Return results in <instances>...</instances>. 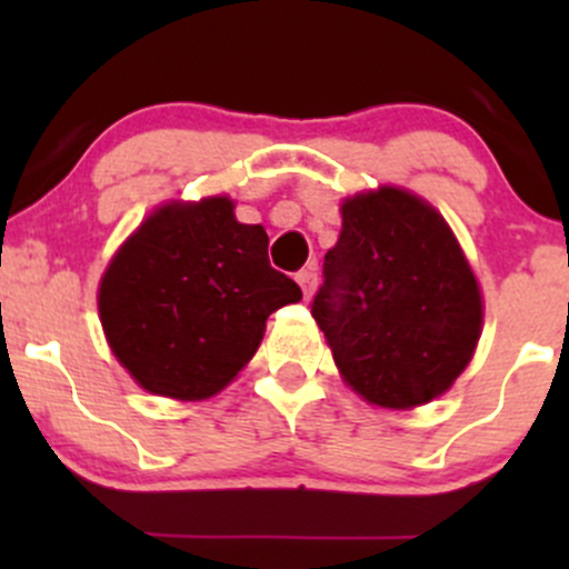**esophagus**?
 Instances as JSON below:
<instances>
[{"label":"esophagus","instance_id":"34e87169","mask_svg":"<svg viewBox=\"0 0 569 569\" xmlns=\"http://www.w3.org/2000/svg\"><path fill=\"white\" fill-rule=\"evenodd\" d=\"M297 283H300L302 295H306V300H308V297L317 291V269H313V267L300 269V272H297Z\"/></svg>","mask_w":569,"mask_h":569}]
</instances>
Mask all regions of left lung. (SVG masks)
Wrapping results in <instances>:
<instances>
[{
	"label": "left lung",
	"instance_id": "obj_1",
	"mask_svg": "<svg viewBox=\"0 0 569 569\" xmlns=\"http://www.w3.org/2000/svg\"><path fill=\"white\" fill-rule=\"evenodd\" d=\"M311 313L360 399L412 410L468 369L485 297L446 217L421 194L382 183L341 200V237L325 256Z\"/></svg>",
	"mask_w": 569,
	"mask_h": 569
}]
</instances>
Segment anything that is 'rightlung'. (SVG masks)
Instances as JSON below:
<instances>
[{"instance_id":"1","label":"right lung","mask_w":569,"mask_h":569,"mask_svg":"<svg viewBox=\"0 0 569 569\" xmlns=\"http://www.w3.org/2000/svg\"><path fill=\"white\" fill-rule=\"evenodd\" d=\"M228 194L164 200L109 258L99 280L104 338L142 391L203 401L261 347L269 313L300 286L269 267L267 231Z\"/></svg>"}]
</instances>
